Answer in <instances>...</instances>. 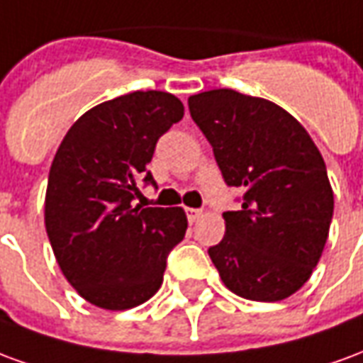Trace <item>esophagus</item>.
I'll return each instance as SVG.
<instances>
[{"instance_id": "1", "label": "esophagus", "mask_w": 363, "mask_h": 363, "mask_svg": "<svg viewBox=\"0 0 363 363\" xmlns=\"http://www.w3.org/2000/svg\"><path fill=\"white\" fill-rule=\"evenodd\" d=\"M200 216H202V212H200V210H196V208H186V218H189L190 223H194V221H196Z\"/></svg>"}]
</instances>
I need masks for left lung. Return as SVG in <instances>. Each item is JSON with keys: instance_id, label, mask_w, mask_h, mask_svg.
<instances>
[{"instance_id": "obj_1", "label": "left lung", "mask_w": 363, "mask_h": 363, "mask_svg": "<svg viewBox=\"0 0 363 363\" xmlns=\"http://www.w3.org/2000/svg\"><path fill=\"white\" fill-rule=\"evenodd\" d=\"M241 208L223 212L225 235L208 249L221 280L252 301H280L309 280L335 210L327 167L305 128L267 99L213 89L189 99Z\"/></svg>"}]
</instances>
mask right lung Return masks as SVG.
Returning <instances> with one entry per match:
<instances>
[{
	"mask_svg": "<svg viewBox=\"0 0 363 363\" xmlns=\"http://www.w3.org/2000/svg\"><path fill=\"white\" fill-rule=\"evenodd\" d=\"M184 114L163 91H134L93 106L67 130L48 174L44 223L62 272L89 303L124 311L161 288L184 239L182 208L134 206L157 140Z\"/></svg>",
	"mask_w": 363,
	"mask_h": 363,
	"instance_id": "right-lung-1",
	"label": "right lung"
}]
</instances>
